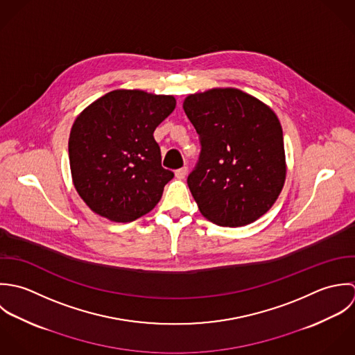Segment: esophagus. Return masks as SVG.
Segmentation results:
<instances>
[{
	"instance_id": "34e87169",
	"label": "esophagus",
	"mask_w": 355,
	"mask_h": 355,
	"mask_svg": "<svg viewBox=\"0 0 355 355\" xmlns=\"http://www.w3.org/2000/svg\"><path fill=\"white\" fill-rule=\"evenodd\" d=\"M187 174H188V167H181V168L175 170V177H177L178 180H184Z\"/></svg>"
}]
</instances>
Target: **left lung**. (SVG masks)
I'll use <instances>...</instances> for the list:
<instances>
[{"label":"left lung","instance_id":"obj_1","mask_svg":"<svg viewBox=\"0 0 355 355\" xmlns=\"http://www.w3.org/2000/svg\"><path fill=\"white\" fill-rule=\"evenodd\" d=\"M184 111L202 150L188 175L200 213L220 226H244L266 213L285 181L283 129L276 114L239 89L191 94Z\"/></svg>","mask_w":355,"mask_h":355}]
</instances>
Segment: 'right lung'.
<instances>
[{
    "label": "right lung",
    "instance_id": "right-lung-1",
    "mask_svg": "<svg viewBox=\"0 0 355 355\" xmlns=\"http://www.w3.org/2000/svg\"><path fill=\"white\" fill-rule=\"evenodd\" d=\"M174 108L173 96L114 90L79 114L69 140L70 167L92 211L132 222L159 203L174 173L162 167L153 132Z\"/></svg>",
    "mask_w": 355,
    "mask_h": 355
}]
</instances>
